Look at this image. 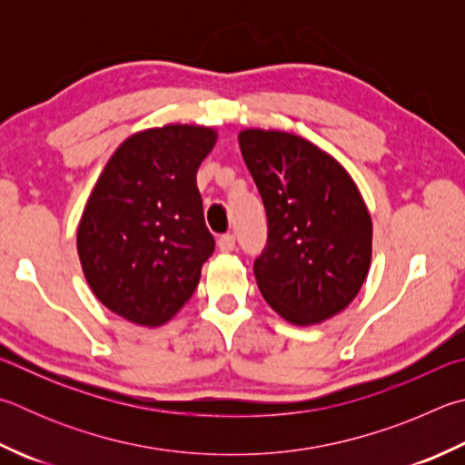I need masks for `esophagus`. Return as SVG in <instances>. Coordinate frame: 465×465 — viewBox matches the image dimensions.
<instances>
[{
	"instance_id": "34e87169",
	"label": "esophagus",
	"mask_w": 465,
	"mask_h": 465,
	"mask_svg": "<svg viewBox=\"0 0 465 465\" xmlns=\"http://www.w3.org/2000/svg\"><path fill=\"white\" fill-rule=\"evenodd\" d=\"M217 248L222 252H232L235 248V235L233 233H225L217 240Z\"/></svg>"
}]
</instances>
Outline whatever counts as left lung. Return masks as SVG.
Masks as SVG:
<instances>
[{
  "label": "left lung",
  "instance_id": "1",
  "mask_svg": "<svg viewBox=\"0 0 465 465\" xmlns=\"http://www.w3.org/2000/svg\"><path fill=\"white\" fill-rule=\"evenodd\" d=\"M238 140L268 219L254 260L262 297L294 325L337 315L356 299L372 258V219L360 191L305 138L246 130Z\"/></svg>",
  "mask_w": 465,
  "mask_h": 465
}]
</instances>
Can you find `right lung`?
<instances>
[{"label": "right lung", "instance_id": "1", "mask_svg": "<svg viewBox=\"0 0 465 465\" xmlns=\"http://www.w3.org/2000/svg\"><path fill=\"white\" fill-rule=\"evenodd\" d=\"M215 138L181 124L134 134L91 193L77 232L83 272L95 297L132 323L171 319L213 254L195 176Z\"/></svg>", "mask_w": 465, "mask_h": 465}]
</instances>
